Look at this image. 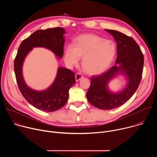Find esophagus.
I'll return each mask as SVG.
<instances>
[{"mask_svg":"<svg viewBox=\"0 0 157 157\" xmlns=\"http://www.w3.org/2000/svg\"><path fill=\"white\" fill-rule=\"evenodd\" d=\"M82 78H83V76H82V75H81L80 74H79V73L76 74V76H75V79H76V81H79L80 79H81Z\"/></svg>","mask_w":157,"mask_h":157,"instance_id":"34e87169","label":"esophagus"}]
</instances>
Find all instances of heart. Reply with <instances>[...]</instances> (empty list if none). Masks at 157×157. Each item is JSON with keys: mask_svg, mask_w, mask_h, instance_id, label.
Listing matches in <instances>:
<instances>
[{"mask_svg": "<svg viewBox=\"0 0 157 157\" xmlns=\"http://www.w3.org/2000/svg\"><path fill=\"white\" fill-rule=\"evenodd\" d=\"M116 53L114 41L93 34L78 36L75 44H69L64 50V61L69 68L76 66L82 59V66L89 75H98L105 72L113 62Z\"/></svg>", "mask_w": 157, "mask_h": 157, "instance_id": "b5f03b06", "label": "heart"}]
</instances>
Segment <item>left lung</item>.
I'll list each match as a JSON object with an SVG mask.
<instances>
[{"label":"left lung","instance_id":"left-lung-1","mask_svg":"<svg viewBox=\"0 0 157 157\" xmlns=\"http://www.w3.org/2000/svg\"><path fill=\"white\" fill-rule=\"evenodd\" d=\"M105 30L113 36L117 43V58L110 69L91 77L86 97L94 107L110 110L124 104L137 91L142 79L144 58L138 44L132 37L116 30ZM118 75H124L127 84L121 91L113 92L109 89L108 83Z\"/></svg>","mask_w":157,"mask_h":157}]
</instances>
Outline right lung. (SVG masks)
I'll list each match as a JSON object with an SVG mask.
<instances>
[{"label":"right lung","instance_id":"right-lung-1","mask_svg":"<svg viewBox=\"0 0 157 157\" xmlns=\"http://www.w3.org/2000/svg\"><path fill=\"white\" fill-rule=\"evenodd\" d=\"M65 30L61 27L38 30L22 41L14 61V71L20 91L24 98L35 108L47 113L62 108L67 102L70 89L76 83L73 71L59 67L53 83L44 90L37 91L30 87L22 73L26 56L33 48L41 47L52 51L56 59L62 58L65 42Z\"/></svg>","mask_w":157,"mask_h":157}]
</instances>
